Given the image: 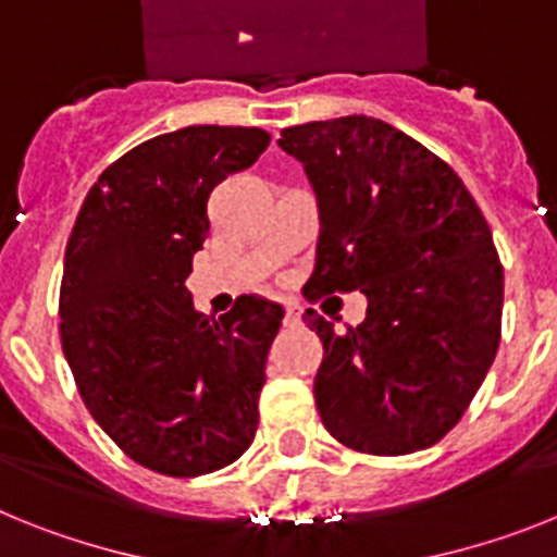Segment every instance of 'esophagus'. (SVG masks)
Segmentation results:
<instances>
[{"label": "esophagus", "mask_w": 557, "mask_h": 557, "mask_svg": "<svg viewBox=\"0 0 557 557\" xmlns=\"http://www.w3.org/2000/svg\"><path fill=\"white\" fill-rule=\"evenodd\" d=\"M285 325H299V306L297 302H285Z\"/></svg>", "instance_id": "obj_1"}]
</instances>
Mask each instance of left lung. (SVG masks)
I'll list each match as a JSON object with an SVG mask.
<instances>
[{
    "instance_id": "left-lung-1",
    "label": "left lung",
    "mask_w": 557,
    "mask_h": 557,
    "mask_svg": "<svg viewBox=\"0 0 557 557\" xmlns=\"http://www.w3.org/2000/svg\"><path fill=\"white\" fill-rule=\"evenodd\" d=\"M317 193L319 240L302 294L361 292V325L308 308L325 359L319 418L347 448L412 454L462 418L502 333L505 274L462 178L384 120L350 114L283 128Z\"/></svg>"
}]
</instances>
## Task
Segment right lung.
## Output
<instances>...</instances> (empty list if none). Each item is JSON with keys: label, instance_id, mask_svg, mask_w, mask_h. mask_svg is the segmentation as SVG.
Segmentation results:
<instances>
[{"label": "right lung", "instance_id": "add662e5", "mask_svg": "<svg viewBox=\"0 0 557 557\" xmlns=\"http://www.w3.org/2000/svg\"><path fill=\"white\" fill-rule=\"evenodd\" d=\"M265 145L263 128L240 125L159 134L100 173L66 244L58 313L77 393L134 462L168 476L219 471L258 432L283 306L244 294L205 317L185 280L212 187Z\"/></svg>", "mask_w": 557, "mask_h": 557}]
</instances>
